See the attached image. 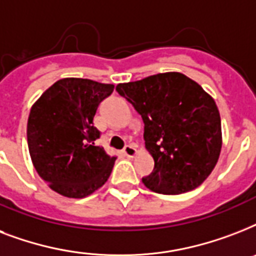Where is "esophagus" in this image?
Wrapping results in <instances>:
<instances>
[{"label": "esophagus", "mask_w": 256, "mask_h": 256, "mask_svg": "<svg viewBox=\"0 0 256 256\" xmlns=\"http://www.w3.org/2000/svg\"><path fill=\"white\" fill-rule=\"evenodd\" d=\"M136 152H138V150H136V144H128L124 148V154L126 156H128V158H134L136 156Z\"/></svg>", "instance_id": "esophagus-1"}]
</instances>
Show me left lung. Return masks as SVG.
<instances>
[{
	"label": "left lung",
	"instance_id": "obj_1",
	"mask_svg": "<svg viewBox=\"0 0 256 256\" xmlns=\"http://www.w3.org/2000/svg\"><path fill=\"white\" fill-rule=\"evenodd\" d=\"M116 92L142 116L144 146L154 171L142 179L148 190L182 194L200 186L218 162L222 126L214 98L178 72L118 84Z\"/></svg>",
	"mask_w": 256,
	"mask_h": 256
}]
</instances>
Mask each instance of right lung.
I'll return each instance as SVG.
<instances>
[{"label": "right lung", "mask_w": 256, "mask_h": 256, "mask_svg": "<svg viewBox=\"0 0 256 256\" xmlns=\"http://www.w3.org/2000/svg\"><path fill=\"white\" fill-rule=\"evenodd\" d=\"M112 84L62 78L30 108L28 146L34 168L48 186L66 198H85L106 183L116 156L96 146L92 126Z\"/></svg>", "instance_id": "obj_1"}]
</instances>
